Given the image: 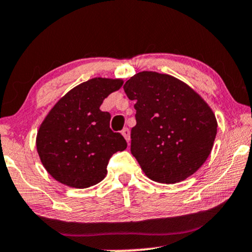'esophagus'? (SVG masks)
I'll return each instance as SVG.
<instances>
[{
	"instance_id": "1",
	"label": "esophagus",
	"mask_w": 252,
	"mask_h": 252,
	"mask_svg": "<svg viewBox=\"0 0 252 252\" xmlns=\"http://www.w3.org/2000/svg\"><path fill=\"white\" fill-rule=\"evenodd\" d=\"M121 134H123L124 138L126 139L127 143H129V140H131V135H129V129L127 128V127H126V128H124L123 131H121Z\"/></svg>"
}]
</instances>
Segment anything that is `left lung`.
Returning a JSON list of instances; mask_svg holds the SVG:
<instances>
[{
  "label": "left lung",
  "instance_id": "1",
  "mask_svg": "<svg viewBox=\"0 0 252 252\" xmlns=\"http://www.w3.org/2000/svg\"><path fill=\"white\" fill-rule=\"evenodd\" d=\"M124 91L135 101L131 153L145 176L176 184L197 172L217 134V119L208 102L182 80L151 70L131 76Z\"/></svg>",
  "mask_w": 252,
  "mask_h": 252
}]
</instances>
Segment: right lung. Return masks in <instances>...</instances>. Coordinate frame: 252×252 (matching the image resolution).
Segmentation results:
<instances>
[{"label":"right lung","instance_id":"1","mask_svg":"<svg viewBox=\"0 0 252 252\" xmlns=\"http://www.w3.org/2000/svg\"><path fill=\"white\" fill-rule=\"evenodd\" d=\"M123 79L93 78L72 88L53 106L36 134L43 167L61 184L86 189L107 174L109 158L126 150L120 133L109 128L111 114L100 106Z\"/></svg>","mask_w":252,"mask_h":252}]
</instances>
